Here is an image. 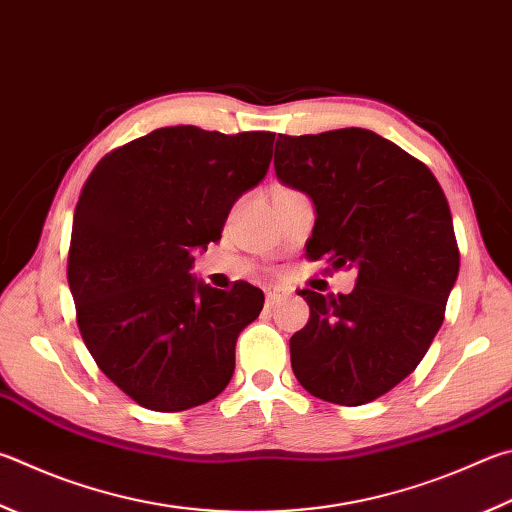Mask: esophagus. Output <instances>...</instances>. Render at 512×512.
<instances>
[{
  "label": "esophagus",
  "mask_w": 512,
  "mask_h": 512,
  "mask_svg": "<svg viewBox=\"0 0 512 512\" xmlns=\"http://www.w3.org/2000/svg\"><path fill=\"white\" fill-rule=\"evenodd\" d=\"M284 297V291L280 286H273V288H266V306H275Z\"/></svg>",
  "instance_id": "obj_1"
}]
</instances>
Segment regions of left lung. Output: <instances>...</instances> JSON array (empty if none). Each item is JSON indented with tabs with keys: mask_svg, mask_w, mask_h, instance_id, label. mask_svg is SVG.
Returning a JSON list of instances; mask_svg holds the SVG:
<instances>
[{
	"mask_svg": "<svg viewBox=\"0 0 512 512\" xmlns=\"http://www.w3.org/2000/svg\"><path fill=\"white\" fill-rule=\"evenodd\" d=\"M275 174L315 206L306 257L358 273L349 295L300 291L311 318L291 338L300 385L336 405H365L416 369L443 324L459 275L448 199L414 156L369 129L275 143Z\"/></svg>",
	"mask_w": 512,
	"mask_h": 512,
	"instance_id": "1",
	"label": "left lung"
}]
</instances>
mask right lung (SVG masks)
<instances>
[{
    "label": "right lung",
    "instance_id": "obj_1",
    "mask_svg": "<svg viewBox=\"0 0 512 512\" xmlns=\"http://www.w3.org/2000/svg\"><path fill=\"white\" fill-rule=\"evenodd\" d=\"M273 143L271 132L161 127L107 154L82 188L67 268L78 327L102 374L147 410H190L230 383L264 293L203 284L192 253L221 239Z\"/></svg>",
    "mask_w": 512,
    "mask_h": 512
}]
</instances>
